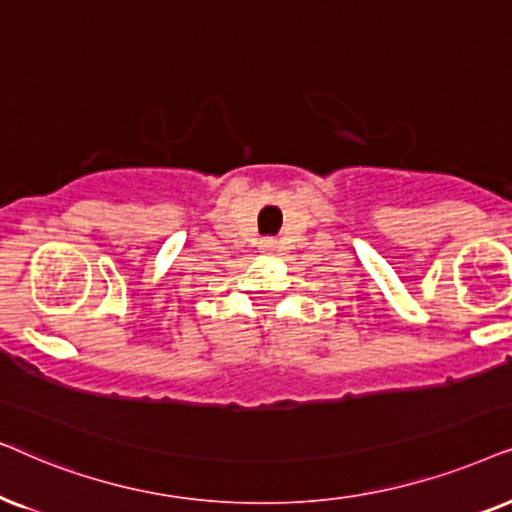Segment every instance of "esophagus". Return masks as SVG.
<instances>
[{"label":"esophagus","instance_id":"esophagus-1","mask_svg":"<svg viewBox=\"0 0 512 512\" xmlns=\"http://www.w3.org/2000/svg\"><path fill=\"white\" fill-rule=\"evenodd\" d=\"M276 241H274V238H264V241L260 243V248L264 250V252H274L276 250Z\"/></svg>","mask_w":512,"mask_h":512}]
</instances>
